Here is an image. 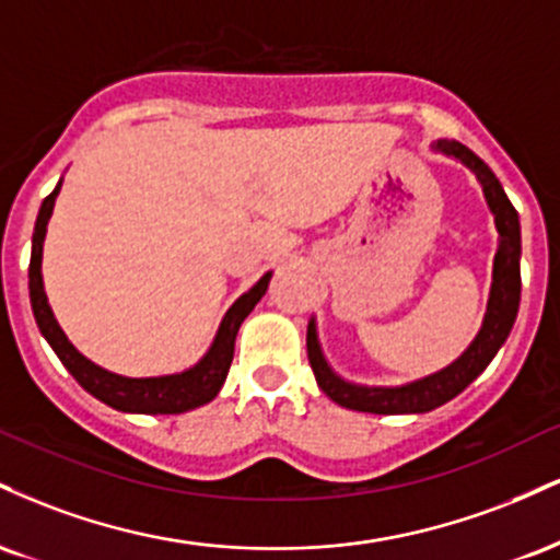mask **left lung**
Returning a JSON list of instances; mask_svg holds the SVG:
<instances>
[{"label":"left lung","mask_w":560,"mask_h":560,"mask_svg":"<svg viewBox=\"0 0 560 560\" xmlns=\"http://www.w3.org/2000/svg\"><path fill=\"white\" fill-rule=\"evenodd\" d=\"M432 150L445 158L458 160L477 176L481 191H485L487 208L494 215L498 253H494L492 289L490 300H487L485 320H481V329L474 337V342L466 347L464 355L455 358L453 363L436 371V374L400 384V387H369V384L347 382V378L331 369L324 350H320L316 318H311V324H307V361H311L318 387L326 392V397L342 405V408L378 416L429 413V410L440 408V405L453 400L455 395H460L490 365L508 339V334H511L513 320H516L518 300H522V271H518V260H522V226H518L516 208L505 197L503 186H500L498 176L490 171V165L474 155L460 141L440 139L434 141Z\"/></svg>","instance_id":"1"}]
</instances>
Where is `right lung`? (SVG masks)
<instances>
[{
	"mask_svg": "<svg viewBox=\"0 0 560 560\" xmlns=\"http://www.w3.org/2000/svg\"><path fill=\"white\" fill-rule=\"evenodd\" d=\"M62 178L57 182L52 195L42 202L38 208V218L34 226V240H31V266H28V289H31V307H34V318L38 324V331L44 334L52 350L57 352L62 365L73 374L75 382L81 384L89 395H94L96 400L110 405L115 410H124V413H147V416H160V413H186V410H195L199 405L210 402L221 392L223 382H226L231 358H234V342L236 334H240L242 320L253 313V307L258 305L262 294H266L268 281H271V271L262 273L260 281L253 289L242 294L234 305L229 307L226 316H223L221 326H218L213 345L208 347L199 361L191 369L178 371V374H165V376H120L113 371L102 369L89 361L86 355H81L75 350L73 342L66 337V331L57 324L52 307H49L47 292H44V279H42V255H44V236H47V223L52 218L55 199L60 195Z\"/></svg>",
	"mask_w": 560,
	"mask_h": 560,
	"instance_id": "obj_1",
	"label": "right lung"
}]
</instances>
